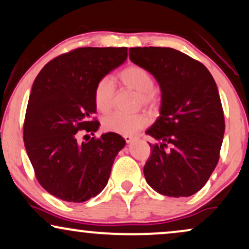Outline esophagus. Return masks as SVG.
Segmentation results:
<instances>
[{
  "instance_id": "34e87169",
  "label": "esophagus",
  "mask_w": 249,
  "mask_h": 249,
  "mask_svg": "<svg viewBox=\"0 0 249 249\" xmlns=\"http://www.w3.org/2000/svg\"><path fill=\"white\" fill-rule=\"evenodd\" d=\"M124 139H125V141L127 142V143H132V142H133V140H134V138L132 137V135H124Z\"/></svg>"
}]
</instances>
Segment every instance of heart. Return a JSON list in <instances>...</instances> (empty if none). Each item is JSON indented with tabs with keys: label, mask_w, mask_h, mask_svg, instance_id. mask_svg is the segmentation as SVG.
Returning <instances> with one entry per match:
<instances>
[{
	"label": "heart",
	"mask_w": 249,
	"mask_h": 249,
	"mask_svg": "<svg viewBox=\"0 0 249 249\" xmlns=\"http://www.w3.org/2000/svg\"><path fill=\"white\" fill-rule=\"evenodd\" d=\"M122 83L139 92V102L143 105H155L157 97L154 92V78L147 69L140 66H130L119 75ZM115 86L109 77H104L97 83L94 89V104L100 112H108L112 107ZM149 119L144 114H126L115 111L102 119L106 131L118 134H135L148 124Z\"/></svg>",
	"instance_id": "b5f03b06"
}]
</instances>
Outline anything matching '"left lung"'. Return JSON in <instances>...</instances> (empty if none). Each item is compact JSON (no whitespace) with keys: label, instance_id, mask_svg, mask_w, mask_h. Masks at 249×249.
I'll use <instances>...</instances> for the list:
<instances>
[{"label":"left lung","instance_id":"1","mask_svg":"<svg viewBox=\"0 0 249 249\" xmlns=\"http://www.w3.org/2000/svg\"><path fill=\"white\" fill-rule=\"evenodd\" d=\"M130 59L161 92L160 115L145 132L158 141L149 143L145 181L164 196H192L220 158L225 125L216 83L203 64L172 48H132Z\"/></svg>","mask_w":249,"mask_h":249}]
</instances>
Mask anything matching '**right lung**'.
<instances>
[{
    "instance_id": "1",
    "label": "right lung",
    "mask_w": 249,
    "mask_h": 249,
    "mask_svg": "<svg viewBox=\"0 0 249 249\" xmlns=\"http://www.w3.org/2000/svg\"><path fill=\"white\" fill-rule=\"evenodd\" d=\"M127 48H79L48 62L33 83L26 110L24 142L39 184L52 196L83 203L104 190L115 157L125 142L117 133L79 141L100 123L94 89L123 65Z\"/></svg>"
}]
</instances>
